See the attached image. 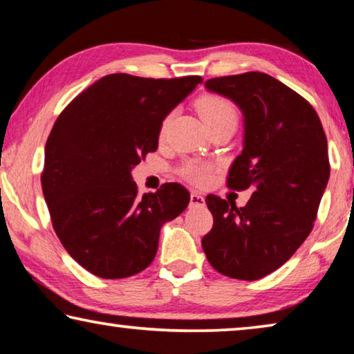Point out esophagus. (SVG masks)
<instances>
[{"instance_id":"esophagus-1","label":"esophagus","mask_w":354,"mask_h":354,"mask_svg":"<svg viewBox=\"0 0 354 354\" xmlns=\"http://www.w3.org/2000/svg\"><path fill=\"white\" fill-rule=\"evenodd\" d=\"M205 198L200 192H192L191 194V207H203Z\"/></svg>"}]
</instances>
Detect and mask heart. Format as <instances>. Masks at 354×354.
<instances>
[{
    "mask_svg": "<svg viewBox=\"0 0 354 354\" xmlns=\"http://www.w3.org/2000/svg\"><path fill=\"white\" fill-rule=\"evenodd\" d=\"M197 109H198L200 118L203 119V122L207 124V127L224 122V120H235L236 122L235 106L229 102V100H225L223 97L207 95V97L198 100ZM168 122H170V115L163 120L162 131H165ZM181 173L184 178L191 179L192 183L203 184L208 181L211 168H209V165H207V163H202V162H187L186 165L183 167Z\"/></svg>",
    "mask_w": 354,
    "mask_h": 354,
    "instance_id": "heart-1",
    "label": "heart"
}]
</instances>
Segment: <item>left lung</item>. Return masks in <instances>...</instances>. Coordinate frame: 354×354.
I'll return each mask as SVG.
<instances>
[{
    "mask_svg": "<svg viewBox=\"0 0 354 354\" xmlns=\"http://www.w3.org/2000/svg\"><path fill=\"white\" fill-rule=\"evenodd\" d=\"M205 87L243 114V151L227 186L254 192L241 208L205 198L214 224L202 248L219 273L254 281L289 261L312 232L329 181L328 140L312 104L266 73L214 77Z\"/></svg>",
    "mask_w": 354,
    "mask_h": 354,
    "instance_id": "left-lung-1",
    "label": "left lung"
}]
</instances>
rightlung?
<instances>
[{
	"mask_svg": "<svg viewBox=\"0 0 354 354\" xmlns=\"http://www.w3.org/2000/svg\"><path fill=\"white\" fill-rule=\"evenodd\" d=\"M197 84L200 76L108 75L79 93L52 127L42 194L63 248L93 275L115 279L145 270L162 225L187 208L191 194L178 183L140 197L131 170L157 149L163 119Z\"/></svg>",
	"mask_w": 354,
	"mask_h": 354,
	"instance_id": "right-lung-1",
	"label": "right lung"
}]
</instances>
